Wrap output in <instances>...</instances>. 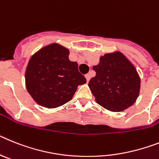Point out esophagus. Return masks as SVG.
<instances>
[{"label":"esophagus","instance_id":"esophagus-1","mask_svg":"<svg viewBox=\"0 0 159 159\" xmlns=\"http://www.w3.org/2000/svg\"><path fill=\"white\" fill-rule=\"evenodd\" d=\"M85 78H86V81H87V82L88 81H89V78H90V77H89V74H85Z\"/></svg>","mask_w":159,"mask_h":159}]
</instances>
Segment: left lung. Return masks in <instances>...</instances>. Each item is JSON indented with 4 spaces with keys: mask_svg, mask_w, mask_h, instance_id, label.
<instances>
[{
    "mask_svg": "<svg viewBox=\"0 0 159 159\" xmlns=\"http://www.w3.org/2000/svg\"><path fill=\"white\" fill-rule=\"evenodd\" d=\"M93 70L96 75L89 81V87L100 106L119 112L135 102L139 94L140 78L122 53H106Z\"/></svg>",
    "mask_w": 159,
    "mask_h": 159,
    "instance_id": "left-lung-1",
    "label": "left lung"
}]
</instances>
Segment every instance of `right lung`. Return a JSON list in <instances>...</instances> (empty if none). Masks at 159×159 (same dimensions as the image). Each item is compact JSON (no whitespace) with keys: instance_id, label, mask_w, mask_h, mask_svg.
<instances>
[{"instance_id":"obj_1","label":"right lung","mask_w":159,"mask_h":159,"mask_svg":"<svg viewBox=\"0 0 159 159\" xmlns=\"http://www.w3.org/2000/svg\"><path fill=\"white\" fill-rule=\"evenodd\" d=\"M69 54L65 47L51 44L30 58L25 71L26 88L40 106H62L71 100L78 85L86 82L78 71V63L70 61Z\"/></svg>"}]
</instances>
